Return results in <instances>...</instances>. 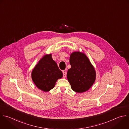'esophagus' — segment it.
I'll return each instance as SVG.
<instances>
[{
    "mask_svg": "<svg viewBox=\"0 0 129 129\" xmlns=\"http://www.w3.org/2000/svg\"><path fill=\"white\" fill-rule=\"evenodd\" d=\"M63 77H66V74H67V73H66V70H63Z\"/></svg>",
    "mask_w": 129,
    "mask_h": 129,
    "instance_id": "34e87169",
    "label": "esophagus"
}]
</instances>
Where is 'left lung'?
Wrapping results in <instances>:
<instances>
[{
    "instance_id": "8db88e82",
    "label": "left lung",
    "mask_w": 129,
    "mask_h": 129,
    "mask_svg": "<svg viewBox=\"0 0 129 129\" xmlns=\"http://www.w3.org/2000/svg\"><path fill=\"white\" fill-rule=\"evenodd\" d=\"M71 66L67 71V77L71 89L76 93L87 91L96 79V71L89 59L84 53L74 52L70 56Z\"/></svg>"
}]
</instances>
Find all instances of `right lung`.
<instances>
[{"mask_svg":"<svg viewBox=\"0 0 129 129\" xmlns=\"http://www.w3.org/2000/svg\"><path fill=\"white\" fill-rule=\"evenodd\" d=\"M63 76L56 62L53 60L52 54L46 55L35 66L31 77L36 86L44 92L54 88L57 80Z\"/></svg>","mask_w":129,"mask_h":129,"instance_id":"obj_1","label":"right lung"}]
</instances>
